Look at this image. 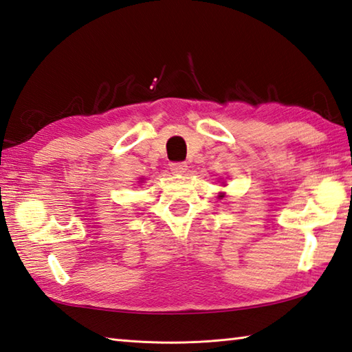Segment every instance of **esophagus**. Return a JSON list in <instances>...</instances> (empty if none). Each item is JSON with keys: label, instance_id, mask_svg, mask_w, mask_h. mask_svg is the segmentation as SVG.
<instances>
[{"label": "esophagus", "instance_id": "esophagus-1", "mask_svg": "<svg viewBox=\"0 0 352 352\" xmlns=\"http://www.w3.org/2000/svg\"><path fill=\"white\" fill-rule=\"evenodd\" d=\"M170 170H171V173H175V175H184L185 171H187V164H185V162H171Z\"/></svg>", "mask_w": 352, "mask_h": 352}]
</instances>
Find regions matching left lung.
Masks as SVG:
<instances>
[{"label": "left lung", "mask_w": 352, "mask_h": 352, "mask_svg": "<svg viewBox=\"0 0 352 352\" xmlns=\"http://www.w3.org/2000/svg\"><path fill=\"white\" fill-rule=\"evenodd\" d=\"M221 197H222V196H221Z\"/></svg>", "instance_id": "obj_1"}]
</instances>
